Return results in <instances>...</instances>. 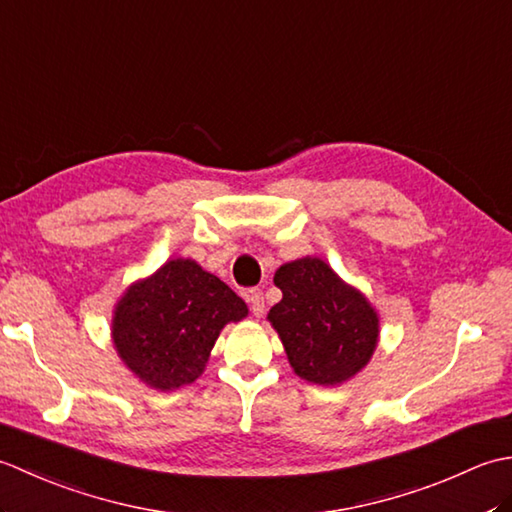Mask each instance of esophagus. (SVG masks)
Instances as JSON below:
<instances>
[{
  "label": "esophagus",
  "instance_id": "1",
  "mask_svg": "<svg viewBox=\"0 0 512 512\" xmlns=\"http://www.w3.org/2000/svg\"><path fill=\"white\" fill-rule=\"evenodd\" d=\"M246 301L250 303V310H253L255 317H262L264 310H266V303H264V292L262 290H248L246 292Z\"/></svg>",
  "mask_w": 512,
  "mask_h": 512
}]
</instances>
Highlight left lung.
<instances>
[{"label": "left lung", "instance_id": "1", "mask_svg": "<svg viewBox=\"0 0 512 512\" xmlns=\"http://www.w3.org/2000/svg\"><path fill=\"white\" fill-rule=\"evenodd\" d=\"M275 286L284 299L270 308L268 321L297 376L339 385L361 372L378 341V317L361 292L345 286L317 257L281 266Z\"/></svg>", "mask_w": 512, "mask_h": 512}]
</instances>
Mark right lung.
I'll return each mask as SVG.
<instances>
[{
  "label": "right lung",
  "mask_w": 512,
  "mask_h": 512,
  "mask_svg": "<svg viewBox=\"0 0 512 512\" xmlns=\"http://www.w3.org/2000/svg\"><path fill=\"white\" fill-rule=\"evenodd\" d=\"M248 314L224 281L191 259H171L118 301L112 336L132 372L156 389L193 383L228 321Z\"/></svg>",
  "instance_id": "obj_1"
}]
</instances>
